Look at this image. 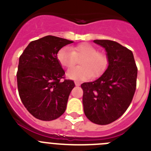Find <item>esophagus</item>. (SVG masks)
<instances>
[{
    "mask_svg": "<svg viewBox=\"0 0 151 151\" xmlns=\"http://www.w3.org/2000/svg\"><path fill=\"white\" fill-rule=\"evenodd\" d=\"M75 85H76V86H79L80 83L78 82H77V81H75Z\"/></svg>",
    "mask_w": 151,
    "mask_h": 151,
    "instance_id": "obj_1",
    "label": "esophagus"
}]
</instances>
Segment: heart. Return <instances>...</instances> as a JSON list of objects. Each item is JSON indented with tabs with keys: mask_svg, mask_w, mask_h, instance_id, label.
Returning a JSON list of instances; mask_svg holds the SVG:
<instances>
[{
	"mask_svg": "<svg viewBox=\"0 0 151 151\" xmlns=\"http://www.w3.org/2000/svg\"><path fill=\"white\" fill-rule=\"evenodd\" d=\"M57 60L63 67L71 68L76 63L79 66L69 69L66 76L69 78L84 81L92 76H100L107 69L109 57L104 52L98 51L94 45L82 43L72 47H63L57 53Z\"/></svg>",
	"mask_w": 151,
	"mask_h": 151,
	"instance_id": "b5f03b06",
	"label": "heart"
}]
</instances>
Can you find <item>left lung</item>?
I'll list each match as a JSON object with an SVG mask.
<instances>
[{
    "instance_id": "1",
    "label": "left lung",
    "mask_w": 151,
    "mask_h": 151,
    "mask_svg": "<svg viewBox=\"0 0 151 151\" xmlns=\"http://www.w3.org/2000/svg\"><path fill=\"white\" fill-rule=\"evenodd\" d=\"M109 57L104 73L92 82L81 85L84 113L91 122L107 125L126 111L136 89L138 68L132 52L110 40H94Z\"/></svg>"
}]
</instances>
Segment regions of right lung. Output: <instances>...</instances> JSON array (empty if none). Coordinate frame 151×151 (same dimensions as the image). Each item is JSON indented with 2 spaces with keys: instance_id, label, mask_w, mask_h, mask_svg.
<instances>
[{
  "instance_id": "obj_1",
  "label": "right lung",
  "mask_w": 151,
  "mask_h": 151,
  "mask_svg": "<svg viewBox=\"0 0 151 151\" xmlns=\"http://www.w3.org/2000/svg\"><path fill=\"white\" fill-rule=\"evenodd\" d=\"M73 42L45 36L31 41L19 57L17 73L19 95L26 110L38 119L54 120L66 110L75 83L65 78L57 55L63 47Z\"/></svg>"
}]
</instances>
